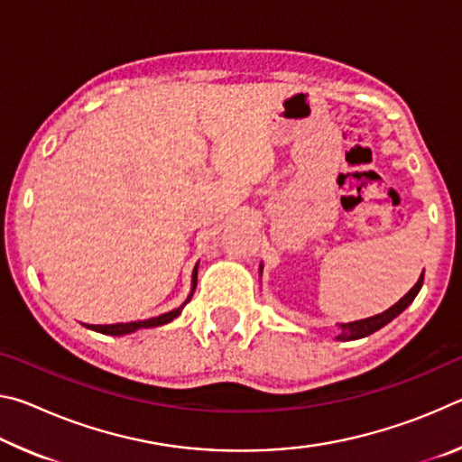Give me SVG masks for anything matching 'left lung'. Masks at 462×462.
Returning a JSON list of instances; mask_svg holds the SVG:
<instances>
[{"label": "left lung", "instance_id": "1", "mask_svg": "<svg viewBox=\"0 0 462 462\" xmlns=\"http://www.w3.org/2000/svg\"><path fill=\"white\" fill-rule=\"evenodd\" d=\"M259 271L263 273V263ZM421 283H424V271H421V275L418 279V283L413 285L408 293H405L400 301L393 303L389 310L381 311L377 316H371V318H365V319H355V322H346V324H338V336H336V340H358V338H365V336H369L373 332L381 330L383 326H387L391 319L397 318L402 314V311L410 306V303L416 300V295L420 293Z\"/></svg>", "mask_w": 462, "mask_h": 462}]
</instances>
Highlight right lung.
<instances>
[{"label":"right lung","mask_w":462,"mask_h":462,"mask_svg":"<svg viewBox=\"0 0 462 462\" xmlns=\"http://www.w3.org/2000/svg\"><path fill=\"white\" fill-rule=\"evenodd\" d=\"M198 267H199V263L195 264V269L191 273V291H189V295H187V300L179 308L167 311V314H161V316H154V318H148V319H138V322H120V324H109V326H89V324H85V328L101 332V334H109V336H124V334H132L136 330H146V328H156V326H165L169 322H173V319L179 314H181L187 303H189L191 295L195 291V285H198Z\"/></svg>","instance_id":"obj_1"}]
</instances>
